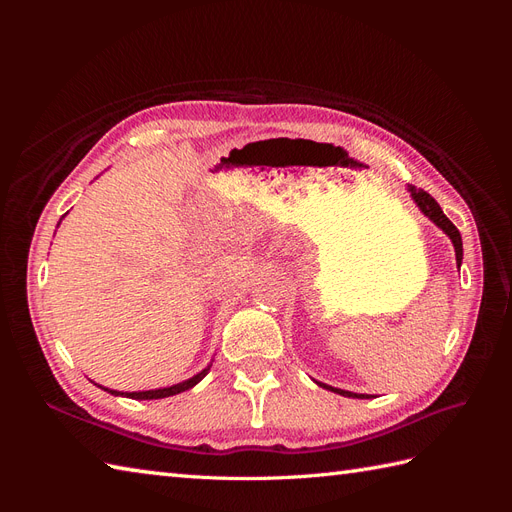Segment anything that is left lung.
Returning <instances> with one entry per match:
<instances>
[{
    "label": "left lung",
    "mask_w": 512,
    "mask_h": 512,
    "mask_svg": "<svg viewBox=\"0 0 512 512\" xmlns=\"http://www.w3.org/2000/svg\"><path fill=\"white\" fill-rule=\"evenodd\" d=\"M408 190H410V194H412V198H414V203H416V207L421 209L427 218L436 224L438 228H442L446 235H448V239L453 241V247H455V256H457V267L461 265V258H463V243H461V235H459V230L455 228V224L446 218L444 215V211L440 209V205L436 203V200H433L427 192H423V190H418V188H414V185H408ZM318 386H322V389H327V391H333V393H337V395H344V397H356V399H369V395H359V393H350V391H344V389H333V386H329V384H324V382H316Z\"/></svg>",
    "instance_id": "8db88e82"
}]
</instances>
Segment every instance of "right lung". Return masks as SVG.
I'll return each instance as SVG.
<instances>
[{
    "label": "right lung",
    "instance_id": "1",
    "mask_svg": "<svg viewBox=\"0 0 512 512\" xmlns=\"http://www.w3.org/2000/svg\"><path fill=\"white\" fill-rule=\"evenodd\" d=\"M209 369H211V365H207L203 371H198L196 376H192V378H188V380H183V382H179V384H173V386H164V389H151V391H134V393H121V391H113V389H104V386H100V384H96V386H100V389H104V391H108L111 395H121V397H130V399H162V397H170V395H177V393H183V391H188V389H192V386H196L200 380H203L207 374H209Z\"/></svg>",
    "mask_w": 512,
    "mask_h": 512
}]
</instances>
